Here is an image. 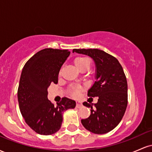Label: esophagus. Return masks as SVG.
I'll use <instances>...</instances> for the list:
<instances>
[{"label":"esophagus","instance_id":"obj_1","mask_svg":"<svg viewBox=\"0 0 152 152\" xmlns=\"http://www.w3.org/2000/svg\"><path fill=\"white\" fill-rule=\"evenodd\" d=\"M82 107V104H81L80 102H76V108H78V109H80V108Z\"/></svg>","mask_w":152,"mask_h":152}]
</instances>
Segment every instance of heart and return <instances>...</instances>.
I'll list each match as a JSON object with an SVG mask.
<instances>
[{
    "mask_svg": "<svg viewBox=\"0 0 152 152\" xmlns=\"http://www.w3.org/2000/svg\"><path fill=\"white\" fill-rule=\"evenodd\" d=\"M74 64L76 67H77V69H80L82 66H84L85 64H90V61L88 58H85V57H78V58H76L74 60ZM80 89H81L80 87L74 88L72 89V94H74V96H76V94H78V92L79 91Z\"/></svg>",
    "mask_w": 152,
    "mask_h": 152,
    "instance_id": "obj_1",
    "label": "heart"
}]
</instances>
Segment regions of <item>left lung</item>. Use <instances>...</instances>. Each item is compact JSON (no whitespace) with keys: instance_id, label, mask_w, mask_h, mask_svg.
I'll use <instances>...</instances> for the list:
<instances>
[{"instance_id":"1","label":"left lung","mask_w":152,"mask_h":152,"mask_svg":"<svg viewBox=\"0 0 152 152\" xmlns=\"http://www.w3.org/2000/svg\"><path fill=\"white\" fill-rule=\"evenodd\" d=\"M73 53L88 56L95 64V81L88 96L98 97L94 104L83 102L91 107V115L81 119L85 129L94 134L111 132L121 121L127 106V81L122 66L115 57L96 48L74 49Z\"/></svg>"}]
</instances>
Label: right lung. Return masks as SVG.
Returning a JSON list of instances; mask_svg holds the SVG:
<instances>
[{
  "mask_svg": "<svg viewBox=\"0 0 152 152\" xmlns=\"http://www.w3.org/2000/svg\"><path fill=\"white\" fill-rule=\"evenodd\" d=\"M70 53L69 50L45 48L33 56L22 70L18 89L20 113L26 124L41 135L58 132L64 111L76 107V102L66 97L55 106L47 96L48 86L58 83L59 71Z\"/></svg>",
  "mask_w": 152,
  "mask_h": 152,
  "instance_id": "1",
  "label": "right lung"
}]
</instances>
